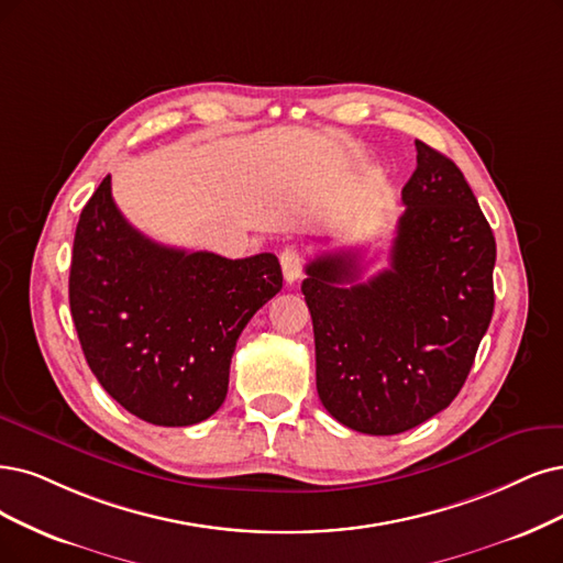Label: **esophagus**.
Masks as SVG:
<instances>
[{
  "label": "esophagus",
  "mask_w": 563,
  "mask_h": 563,
  "mask_svg": "<svg viewBox=\"0 0 563 563\" xmlns=\"http://www.w3.org/2000/svg\"><path fill=\"white\" fill-rule=\"evenodd\" d=\"M280 266H283V276L287 280V285H295L301 278V255L295 245H285L280 250Z\"/></svg>",
  "instance_id": "1"
}]
</instances>
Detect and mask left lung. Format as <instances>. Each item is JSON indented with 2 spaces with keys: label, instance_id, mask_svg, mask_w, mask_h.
<instances>
[{
  "label": "left lung",
  "instance_id": "obj_1",
  "mask_svg": "<svg viewBox=\"0 0 563 563\" xmlns=\"http://www.w3.org/2000/svg\"><path fill=\"white\" fill-rule=\"evenodd\" d=\"M389 268L362 283L357 250L306 264L322 406L347 429L394 435L452 404L494 313L496 241L464 174L415 141Z\"/></svg>",
  "mask_w": 563,
  "mask_h": 563
}]
</instances>
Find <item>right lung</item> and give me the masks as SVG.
Returning a JSON list of instances; mask_svg holds the SVG:
<instances>
[{
    "mask_svg": "<svg viewBox=\"0 0 563 563\" xmlns=\"http://www.w3.org/2000/svg\"><path fill=\"white\" fill-rule=\"evenodd\" d=\"M283 287L278 257L227 260L155 243L111 195L82 206L69 306L95 378L139 420L190 427L222 406L243 327Z\"/></svg>",
    "mask_w": 563,
    "mask_h": 563,
    "instance_id": "1",
    "label": "right lung"
}]
</instances>
